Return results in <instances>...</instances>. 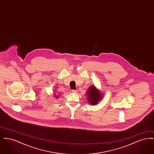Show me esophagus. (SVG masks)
<instances>
[{
	"label": "esophagus",
	"mask_w": 154,
	"mask_h": 154,
	"mask_svg": "<svg viewBox=\"0 0 154 154\" xmlns=\"http://www.w3.org/2000/svg\"><path fill=\"white\" fill-rule=\"evenodd\" d=\"M72 91L73 93H76V92H77V90H75V89H73Z\"/></svg>",
	"instance_id": "1"
}]
</instances>
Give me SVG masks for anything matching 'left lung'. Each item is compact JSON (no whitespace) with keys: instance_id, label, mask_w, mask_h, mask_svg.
<instances>
[{"instance_id":"left-lung-1","label":"left lung","mask_w":154,"mask_h":154,"mask_svg":"<svg viewBox=\"0 0 154 154\" xmlns=\"http://www.w3.org/2000/svg\"><path fill=\"white\" fill-rule=\"evenodd\" d=\"M86 95L88 103L94 106L97 104L103 97L100 91L97 89L94 85L91 86L88 88Z\"/></svg>"}]
</instances>
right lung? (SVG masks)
<instances>
[{"instance_id":"right-lung-1","label":"right lung","mask_w":154,"mask_h":154,"mask_svg":"<svg viewBox=\"0 0 154 154\" xmlns=\"http://www.w3.org/2000/svg\"><path fill=\"white\" fill-rule=\"evenodd\" d=\"M55 96H56V97H59V95L57 96V95H56V94H55Z\"/></svg>"}]
</instances>
